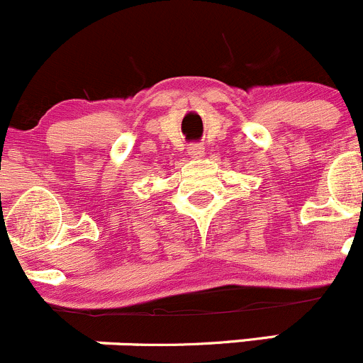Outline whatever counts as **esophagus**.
<instances>
[{
  "instance_id": "34e87169",
  "label": "esophagus",
  "mask_w": 363,
  "mask_h": 363,
  "mask_svg": "<svg viewBox=\"0 0 363 363\" xmlns=\"http://www.w3.org/2000/svg\"><path fill=\"white\" fill-rule=\"evenodd\" d=\"M189 153H191V157L194 158H201L203 155H205V147H203L201 144H194V146L189 147Z\"/></svg>"
}]
</instances>
